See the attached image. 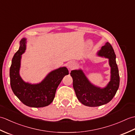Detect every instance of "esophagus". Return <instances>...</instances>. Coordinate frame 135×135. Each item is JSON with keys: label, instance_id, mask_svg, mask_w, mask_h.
<instances>
[{"label": "esophagus", "instance_id": "obj_1", "mask_svg": "<svg viewBox=\"0 0 135 135\" xmlns=\"http://www.w3.org/2000/svg\"><path fill=\"white\" fill-rule=\"evenodd\" d=\"M75 63H74V62H70L69 64H68V69L69 70H73L74 68H75Z\"/></svg>", "mask_w": 135, "mask_h": 135}]
</instances>
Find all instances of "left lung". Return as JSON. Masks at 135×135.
Listing matches in <instances>:
<instances>
[{"instance_id": "left-lung-1", "label": "left lung", "mask_w": 135, "mask_h": 135, "mask_svg": "<svg viewBox=\"0 0 135 135\" xmlns=\"http://www.w3.org/2000/svg\"><path fill=\"white\" fill-rule=\"evenodd\" d=\"M98 55L109 59L111 67V81L105 88L91 85L81 70H73L70 75L73 79V88L79 101L89 107H97L107 104L115 95L119 85V75L116 56L113 47L107 42L98 52Z\"/></svg>"}]
</instances>
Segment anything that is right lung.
Listing matches in <instances>:
<instances>
[{"instance_id":"1","label":"right lung","mask_w":135,"mask_h":135,"mask_svg":"<svg viewBox=\"0 0 135 135\" xmlns=\"http://www.w3.org/2000/svg\"><path fill=\"white\" fill-rule=\"evenodd\" d=\"M25 39L20 42L18 50L14 54L10 69V85L14 94L23 104L31 107H43L53 101L56 89L68 70L66 67L53 71L41 83L31 85L22 81L19 75L21 55L25 50Z\"/></svg>"}]
</instances>
